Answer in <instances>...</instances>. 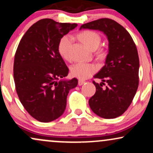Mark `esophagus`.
Returning <instances> with one entry per match:
<instances>
[{"instance_id": "esophagus-1", "label": "esophagus", "mask_w": 153, "mask_h": 153, "mask_svg": "<svg viewBox=\"0 0 153 153\" xmlns=\"http://www.w3.org/2000/svg\"><path fill=\"white\" fill-rule=\"evenodd\" d=\"M85 82V80H78V85H82V84H84Z\"/></svg>"}]
</instances>
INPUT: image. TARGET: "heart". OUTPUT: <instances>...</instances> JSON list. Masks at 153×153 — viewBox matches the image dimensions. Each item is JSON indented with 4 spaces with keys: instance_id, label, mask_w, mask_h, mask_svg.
Listing matches in <instances>:
<instances>
[{
    "instance_id": "heart-1",
    "label": "heart",
    "mask_w": 153,
    "mask_h": 153,
    "mask_svg": "<svg viewBox=\"0 0 153 153\" xmlns=\"http://www.w3.org/2000/svg\"><path fill=\"white\" fill-rule=\"evenodd\" d=\"M78 38L84 45L91 50H96L101 43V36L94 31L85 30L78 34ZM72 44V37L65 36L60 39L58 44V52L59 54L65 59H70V51ZM98 57L103 59L105 57V52L103 50L98 52ZM96 68L94 65L90 63L79 62L71 68V74L79 79H86L90 78L96 73Z\"/></svg>"
}]
</instances>
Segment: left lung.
Masks as SVG:
<instances>
[{"label":"left lung","mask_w":153,"mask_h":153,"mask_svg":"<svg viewBox=\"0 0 153 153\" xmlns=\"http://www.w3.org/2000/svg\"><path fill=\"white\" fill-rule=\"evenodd\" d=\"M81 29L103 31L108 41V53L105 65L93 81L96 93L89 99V106L96 115L114 119L130 106L139 85L140 61L136 45L129 33L122 25L110 19H100L82 24ZM107 82V85L105 82Z\"/></svg>","instance_id":"obj_1"}]
</instances>
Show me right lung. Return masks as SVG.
Masks as SVG:
<instances>
[{
    "instance_id": "obj_1",
    "label": "right lung",
    "mask_w": 153,
    "mask_h": 153,
    "mask_svg": "<svg viewBox=\"0 0 153 153\" xmlns=\"http://www.w3.org/2000/svg\"><path fill=\"white\" fill-rule=\"evenodd\" d=\"M78 26L50 19L38 21L26 31L15 54L13 78L22 104L39 122H50L62 115L67 96L78 80H65L68 68L58 44Z\"/></svg>"
}]
</instances>
